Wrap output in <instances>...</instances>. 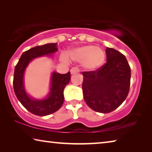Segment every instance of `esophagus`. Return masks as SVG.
<instances>
[{"label":"esophagus","instance_id":"esophagus-1","mask_svg":"<svg viewBox=\"0 0 152 152\" xmlns=\"http://www.w3.org/2000/svg\"><path fill=\"white\" fill-rule=\"evenodd\" d=\"M80 72L79 68H77V67H74L70 70V72L72 74H76V73H78Z\"/></svg>","mask_w":152,"mask_h":152}]
</instances>
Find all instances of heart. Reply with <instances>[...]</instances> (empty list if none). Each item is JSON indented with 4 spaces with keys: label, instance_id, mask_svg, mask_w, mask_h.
<instances>
[{
    "label": "heart",
    "instance_id": "b5f03b06",
    "mask_svg": "<svg viewBox=\"0 0 152 152\" xmlns=\"http://www.w3.org/2000/svg\"><path fill=\"white\" fill-rule=\"evenodd\" d=\"M69 55L74 61L81 63L82 68L88 71H94L102 66L105 61V53L102 49L92 45H82L72 49L68 55L64 53V61L69 60Z\"/></svg>",
    "mask_w": 152,
    "mask_h": 152
}]
</instances>
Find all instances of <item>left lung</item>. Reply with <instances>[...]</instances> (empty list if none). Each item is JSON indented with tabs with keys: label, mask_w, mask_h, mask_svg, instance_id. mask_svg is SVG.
<instances>
[{
	"label": "left lung",
	"mask_w": 152,
	"mask_h": 152,
	"mask_svg": "<svg viewBox=\"0 0 152 152\" xmlns=\"http://www.w3.org/2000/svg\"><path fill=\"white\" fill-rule=\"evenodd\" d=\"M107 63L96 71L83 72L84 101L94 111L108 113L119 107L130 87L131 68L125 56L107 48Z\"/></svg>",
	"instance_id": "8db88e82"
}]
</instances>
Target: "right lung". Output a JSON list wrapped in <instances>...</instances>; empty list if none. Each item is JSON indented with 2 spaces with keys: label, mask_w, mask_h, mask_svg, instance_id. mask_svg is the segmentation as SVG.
I'll return each instance as SVG.
<instances>
[{
  "label": "right lung",
  "mask_w": 152,
  "mask_h": 152,
  "mask_svg": "<svg viewBox=\"0 0 152 152\" xmlns=\"http://www.w3.org/2000/svg\"><path fill=\"white\" fill-rule=\"evenodd\" d=\"M57 51V43L36 46L23 53L15 66L13 78L15 95L25 109L38 116H46L60 109L64 100V90L70 80V72L61 74L53 72L51 74L50 91L48 96L43 99H35L29 96L25 91V71L33 59L44 56H51V54Z\"/></svg>",
  "instance_id": "1"
}]
</instances>
